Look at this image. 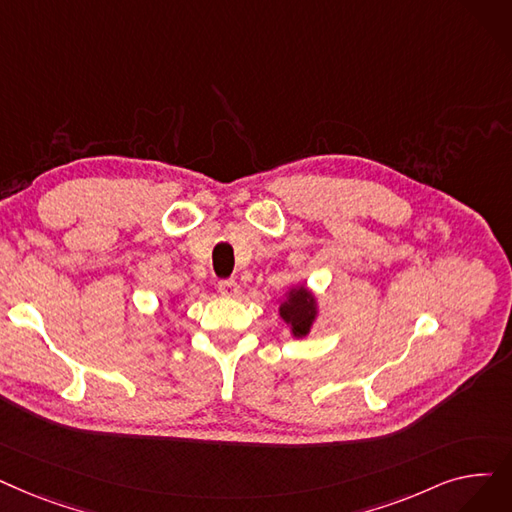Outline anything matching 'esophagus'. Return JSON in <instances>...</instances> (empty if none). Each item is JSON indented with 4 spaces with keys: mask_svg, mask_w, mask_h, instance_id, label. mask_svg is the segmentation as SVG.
I'll return each instance as SVG.
<instances>
[{
    "mask_svg": "<svg viewBox=\"0 0 512 512\" xmlns=\"http://www.w3.org/2000/svg\"><path fill=\"white\" fill-rule=\"evenodd\" d=\"M217 291L224 297H236L238 295V284L234 280H219Z\"/></svg>",
    "mask_w": 512,
    "mask_h": 512,
    "instance_id": "1",
    "label": "esophagus"
}]
</instances>
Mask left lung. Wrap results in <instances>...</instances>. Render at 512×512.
<instances>
[{"label": "left lung", "mask_w": 512, "mask_h": 512, "mask_svg": "<svg viewBox=\"0 0 512 512\" xmlns=\"http://www.w3.org/2000/svg\"><path fill=\"white\" fill-rule=\"evenodd\" d=\"M278 316L286 324L288 332H291V337L303 339L320 318V301L314 291H309L307 284L299 282L282 295Z\"/></svg>", "instance_id": "1"}]
</instances>
